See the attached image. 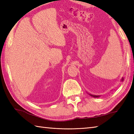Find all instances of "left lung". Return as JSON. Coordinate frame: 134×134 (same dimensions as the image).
Instances as JSON below:
<instances>
[{
	"label": "left lung",
	"mask_w": 134,
	"mask_h": 134,
	"mask_svg": "<svg viewBox=\"0 0 134 134\" xmlns=\"http://www.w3.org/2000/svg\"><path fill=\"white\" fill-rule=\"evenodd\" d=\"M123 78H121V81H123ZM89 94V93H88ZM89 94L90 95V96H91L92 97H94V98H98V97H100V96H96V95H92V94Z\"/></svg>",
	"instance_id": "left-lung-1"
}]
</instances>
